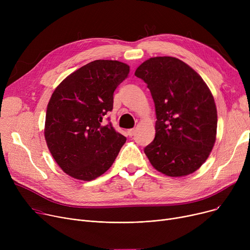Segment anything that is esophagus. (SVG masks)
<instances>
[{"mask_svg": "<svg viewBox=\"0 0 250 250\" xmlns=\"http://www.w3.org/2000/svg\"><path fill=\"white\" fill-rule=\"evenodd\" d=\"M127 134L129 137H133L136 134V129L135 128H130L127 130Z\"/></svg>", "mask_w": 250, "mask_h": 250, "instance_id": "obj_1", "label": "esophagus"}]
</instances>
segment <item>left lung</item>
Returning a JSON list of instances; mask_svg holds the SVG:
<instances>
[{
    "label": "left lung",
    "mask_w": 250,
    "mask_h": 250,
    "mask_svg": "<svg viewBox=\"0 0 250 250\" xmlns=\"http://www.w3.org/2000/svg\"><path fill=\"white\" fill-rule=\"evenodd\" d=\"M135 75L155 103V139L145 148L152 166L167 176L196 171L216 142L217 108L212 92L188 63L172 57L144 62Z\"/></svg>",
    "instance_id": "obj_1"
}]
</instances>
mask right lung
<instances>
[{"mask_svg": "<svg viewBox=\"0 0 250 250\" xmlns=\"http://www.w3.org/2000/svg\"><path fill=\"white\" fill-rule=\"evenodd\" d=\"M129 73L122 62L97 60L69 75L55 89L45 114L44 138L64 173L93 180L111 167L126 141L102 117L113 107V92Z\"/></svg>", "mask_w": 250, "mask_h": 250, "instance_id": "right-lung-1", "label": "right lung"}]
</instances>
